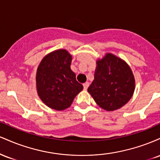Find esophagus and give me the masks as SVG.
<instances>
[{
	"instance_id": "esophagus-1",
	"label": "esophagus",
	"mask_w": 160,
	"mask_h": 160,
	"mask_svg": "<svg viewBox=\"0 0 160 160\" xmlns=\"http://www.w3.org/2000/svg\"><path fill=\"white\" fill-rule=\"evenodd\" d=\"M89 82H85V83H83V89H85V90H86V89H88V87H89Z\"/></svg>"
}]
</instances>
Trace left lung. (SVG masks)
<instances>
[{
  "label": "left lung",
  "mask_w": 160,
  "mask_h": 160,
  "mask_svg": "<svg viewBox=\"0 0 160 160\" xmlns=\"http://www.w3.org/2000/svg\"><path fill=\"white\" fill-rule=\"evenodd\" d=\"M94 80L88 92L100 108L108 111L125 105L132 96L135 81L126 62L111 53L97 61Z\"/></svg>",
  "instance_id": "1"
}]
</instances>
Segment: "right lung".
Returning a JSON list of instances; mask_svg holds the SVG:
<instances>
[{
	"label": "right lung",
	"mask_w": 160,
	"mask_h": 160,
	"mask_svg": "<svg viewBox=\"0 0 160 160\" xmlns=\"http://www.w3.org/2000/svg\"><path fill=\"white\" fill-rule=\"evenodd\" d=\"M71 59L67 50L58 49L47 55L37 70L38 94L46 105L56 111L69 108L83 89L71 71Z\"/></svg>",
	"instance_id": "add662e5"
}]
</instances>
